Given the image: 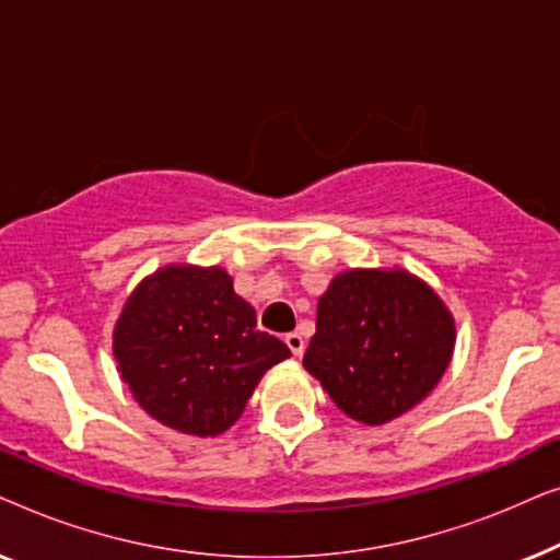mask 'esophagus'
<instances>
[{
    "label": "esophagus",
    "mask_w": 560,
    "mask_h": 560,
    "mask_svg": "<svg viewBox=\"0 0 560 560\" xmlns=\"http://www.w3.org/2000/svg\"><path fill=\"white\" fill-rule=\"evenodd\" d=\"M285 343H288V349L293 351L295 357H301V354H303L305 341H303V336L298 334V331H290V334H285Z\"/></svg>",
    "instance_id": "34e87169"
}]
</instances>
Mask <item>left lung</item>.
I'll return each mask as SVG.
<instances>
[{"label": "left lung", "instance_id": "left-lung-1", "mask_svg": "<svg viewBox=\"0 0 560 560\" xmlns=\"http://www.w3.org/2000/svg\"><path fill=\"white\" fill-rule=\"evenodd\" d=\"M454 336V318L425 282L405 270H349L320 295L303 366L336 408L380 425L431 393Z\"/></svg>", "mask_w": 560, "mask_h": 560}]
</instances>
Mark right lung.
<instances>
[{"instance_id": "1", "label": "right lung", "mask_w": 560, "mask_h": 560, "mask_svg": "<svg viewBox=\"0 0 560 560\" xmlns=\"http://www.w3.org/2000/svg\"><path fill=\"white\" fill-rule=\"evenodd\" d=\"M114 357L152 418L190 435H219L290 349L259 331L255 308L221 267L180 265L135 290L114 328Z\"/></svg>"}]
</instances>
